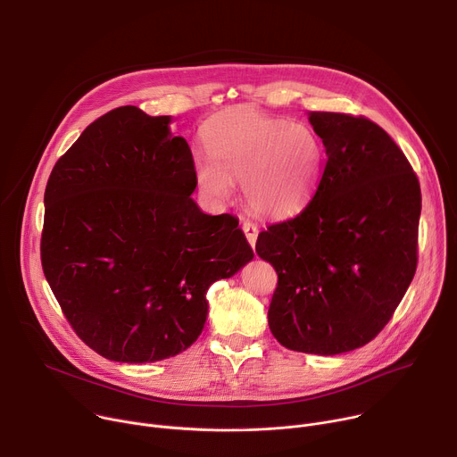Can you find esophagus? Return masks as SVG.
<instances>
[{
    "mask_svg": "<svg viewBox=\"0 0 457 457\" xmlns=\"http://www.w3.org/2000/svg\"><path fill=\"white\" fill-rule=\"evenodd\" d=\"M242 231H244V235H245V238H247L249 245H251V247H254V244H256V237H258V226H256V224H253L251 220H244V222H242Z\"/></svg>",
    "mask_w": 457,
    "mask_h": 457,
    "instance_id": "1",
    "label": "esophagus"
}]
</instances>
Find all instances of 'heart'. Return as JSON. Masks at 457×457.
I'll return each mask as SVG.
<instances>
[{
    "instance_id": "b5f03b06",
    "label": "heart",
    "mask_w": 457,
    "mask_h": 457,
    "mask_svg": "<svg viewBox=\"0 0 457 457\" xmlns=\"http://www.w3.org/2000/svg\"><path fill=\"white\" fill-rule=\"evenodd\" d=\"M203 139L208 155L193 161L199 186L212 199L224 201L231 179L242 180L244 199L256 213H293L311 197L321 173V141L302 122L231 108L206 122Z\"/></svg>"
}]
</instances>
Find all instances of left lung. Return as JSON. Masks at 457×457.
I'll return each instance as SVG.
<instances>
[{"instance_id": "obj_1", "label": "left lung", "mask_w": 457, "mask_h": 457, "mask_svg": "<svg viewBox=\"0 0 457 457\" xmlns=\"http://www.w3.org/2000/svg\"><path fill=\"white\" fill-rule=\"evenodd\" d=\"M325 146L314 197L258 235L278 275L268 318L287 349L333 356L374 340L418 266L420 180L400 146L363 115L311 112Z\"/></svg>"}]
</instances>
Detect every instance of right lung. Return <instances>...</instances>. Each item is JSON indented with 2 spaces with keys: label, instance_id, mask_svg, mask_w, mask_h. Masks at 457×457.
Instances as JSON below:
<instances>
[{
  "label": "right lung",
  "instance_id": "right-lung-1",
  "mask_svg": "<svg viewBox=\"0 0 457 457\" xmlns=\"http://www.w3.org/2000/svg\"><path fill=\"white\" fill-rule=\"evenodd\" d=\"M170 120L110 110L45 189L43 273L76 335L112 361L186 351L203 333L210 286L253 258L237 217L206 215L189 197L193 155Z\"/></svg>",
  "mask_w": 457,
  "mask_h": 457
}]
</instances>
